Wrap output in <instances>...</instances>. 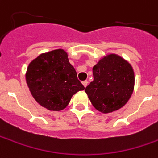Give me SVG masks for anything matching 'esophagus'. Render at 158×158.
Here are the masks:
<instances>
[{"instance_id":"1","label":"esophagus","mask_w":158,"mask_h":158,"mask_svg":"<svg viewBox=\"0 0 158 158\" xmlns=\"http://www.w3.org/2000/svg\"><path fill=\"white\" fill-rule=\"evenodd\" d=\"M82 84H83V85L85 86V87H86L88 85V81L87 80H85V81H83V82H82Z\"/></svg>"}]
</instances>
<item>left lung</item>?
Here are the masks:
<instances>
[{"label":"left lung","mask_w":158,"mask_h":158,"mask_svg":"<svg viewBox=\"0 0 158 158\" xmlns=\"http://www.w3.org/2000/svg\"><path fill=\"white\" fill-rule=\"evenodd\" d=\"M93 81L85 90L93 106L103 113L122 108L134 89L135 76L130 63L110 53L93 66Z\"/></svg>","instance_id":"1"}]
</instances>
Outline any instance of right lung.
<instances>
[{
  "label": "right lung",
  "instance_id": "add662e5",
  "mask_svg": "<svg viewBox=\"0 0 158 158\" xmlns=\"http://www.w3.org/2000/svg\"><path fill=\"white\" fill-rule=\"evenodd\" d=\"M26 81L34 99L49 110L65 109L73 95L85 89L63 49L41 53L31 61Z\"/></svg>",
  "mask_w": 158,
  "mask_h": 158
}]
</instances>
